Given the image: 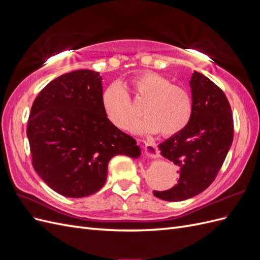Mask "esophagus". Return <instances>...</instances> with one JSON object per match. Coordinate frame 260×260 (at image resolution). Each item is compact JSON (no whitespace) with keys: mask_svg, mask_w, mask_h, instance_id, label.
<instances>
[{"mask_svg":"<svg viewBox=\"0 0 260 260\" xmlns=\"http://www.w3.org/2000/svg\"><path fill=\"white\" fill-rule=\"evenodd\" d=\"M144 152H145V155L147 157H149V158H156V157L158 156V154H157V151H156V147H155V143H153V142L145 143Z\"/></svg>","mask_w":260,"mask_h":260,"instance_id":"esophagus-1","label":"esophagus"}]
</instances>
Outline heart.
<instances>
[{
	"label": "heart",
	"instance_id": "obj_1",
	"mask_svg": "<svg viewBox=\"0 0 260 260\" xmlns=\"http://www.w3.org/2000/svg\"><path fill=\"white\" fill-rule=\"evenodd\" d=\"M135 100L143 103L144 119L135 129L138 132H159L172 137L186 128L193 115V99L182 85L172 84L168 78L157 73H143L131 80ZM102 107L108 120L119 129H128L139 112L120 84L112 83L102 94Z\"/></svg>",
	"mask_w": 260,
	"mask_h": 260
}]
</instances>
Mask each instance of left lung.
I'll return each instance as SVG.
<instances>
[{"mask_svg": "<svg viewBox=\"0 0 260 260\" xmlns=\"http://www.w3.org/2000/svg\"><path fill=\"white\" fill-rule=\"evenodd\" d=\"M190 86L193 115L186 128L158 145L160 154L179 167L178 183L154 191L164 201L180 202L202 193L214 182L233 141L231 106L223 91L194 72Z\"/></svg>", "mask_w": 260, "mask_h": 260, "instance_id": "left-lung-1", "label": "left lung"}]
</instances>
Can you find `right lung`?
I'll list each match as a JSON object with an SVG mask.
<instances>
[{"instance_id": "right-lung-1", "label": "right lung", "mask_w": 260, "mask_h": 260, "mask_svg": "<svg viewBox=\"0 0 260 260\" xmlns=\"http://www.w3.org/2000/svg\"><path fill=\"white\" fill-rule=\"evenodd\" d=\"M102 94L100 73L75 70L45 85L31 107L27 137L32 166L66 198L96 193L114 156L141 154L137 141L105 116Z\"/></svg>"}]
</instances>
